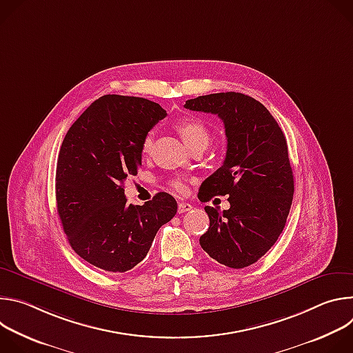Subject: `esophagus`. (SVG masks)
<instances>
[{
  "mask_svg": "<svg viewBox=\"0 0 353 353\" xmlns=\"http://www.w3.org/2000/svg\"><path fill=\"white\" fill-rule=\"evenodd\" d=\"M191 210H192V207L188 203H179V214H183V212H187Z\"/></svg>",
  "mask_w": 353,
  "mask_h": 353,
  "instance_id": "esophagus-1",
  "label": "esophagus"
}]
</instances>
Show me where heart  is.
I'll list each match as a JSON object with an SVG mask.
<instances>
[{
	"instance_id": "obj_1",
	"label": "heart",
	"mask_w": 353,
	"mask_h": 353,
	"mask_svg": "<svg viewBox=\"0 0 353 353\" xmlns=\"http://www.w3.org/2000/svg\"><path fill=\"white\" fill-rule=\"evenodd\" d=\"M176 130L179 131V134L181 135L183 141L192 148L196 143H208L210 141V131L205 127L204 123H201L195 119H181L176 123ZM150 148H152V135L148 134L143 137L142 143H141V149L143 154H149ZM170 185L181 192L184 190V183L180 179H174L170 181Z\"/></svg>"
}]
</instances>
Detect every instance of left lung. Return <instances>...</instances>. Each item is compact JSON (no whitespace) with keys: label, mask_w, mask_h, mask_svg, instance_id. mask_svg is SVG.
Segmentation results:
<instances>
[{"label":"left lung","mask_w":353,"mask_h":353,"mask_svg":"<svg viewBox=\"0 0 353 353\" xmlns=\"http://www.w3.org/2000/svg\"><path fill=\"white\" fill-rule=\"evenodd\" d=\"M185 109L218 114L225 124L223 165L199 187L198 198L229 195L230 208L205 207L208 230L199 244L229 268L259 261L282 233L293 199V172L286 138L259 100L239 92L190 99Z\"/></svg>","instance_id":"obj_1"}]
</instances>
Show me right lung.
<instances>
[{
	"label": "right lung",
	"mask_w": 353,
	"mask_h": 353,
	"mask_svg": "<svg viewBox=\"0 0 353 353\" xmlns=\"http://www.w3.org/2000/svg\"><path fill=\"white\" fill-rule=\"evenodd\" d=\"M166 117L143 97H99L68 130L57 161L56 199L75 253L108 272L141 263L159 228L177 212L176 199L158 192L143 205L127 204L124 181L141 166L145 135Z\"/></svg>",
	"instance_id": "1"
}]
</instances>
